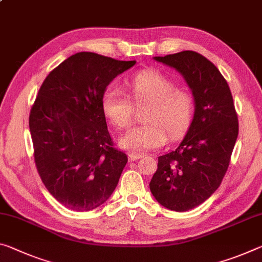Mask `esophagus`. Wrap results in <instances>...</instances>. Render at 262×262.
Masks as SVG:
<instances>
[{"label":"esophagus","mask_w":262,"mask_h":262,"mask_svg":"<svg viewBox=\"0 0 262 262\" xmlns=\"http://www.w3.org/2000/svg\"><path fill=\"white\" fill-rule=\"evenodd\" d=\"M141 157H142V155H140V154H129V155H128V159H129L130 162L138 161L141 159Z\"/></svg>","instance_id":"obj_1"}]
</instances>
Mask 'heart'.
<instances>
[{"instance_id":"b5f03b06","label":"heart","mask_w":262,"mask_h":262,"mask_svg":"<svg viewBox=\"0 0 262 262\" xmlns=\"http://www.w3.org/2000/svg\"><path fill=\"white\" fill-rule=\"evenodd\" d=\"M129 97L135 105H147L143 112L146 123L128 130L120 146L133 152H143L163 146L167 134L176 140L184 134L191 122L193 100L184 90L176 89L172 79L156 70H146L128 81ZM106 118L118 128H126L134 114V106L122 91L106 90L101 99Z\"/></svg>"}]
</instances>
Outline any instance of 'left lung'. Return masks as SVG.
<instances>
[{
    "label": "left lung",
    "instance_id": "left-lung-1",
    "mask_svg": "<svg viewBox=\"0 0 262 262\" xmlns=\"http://www.w3.org/2000/svg\"><path fill=\"white\" fill-rule=\"evenodd\" d=\"M154 59L177 70L194 99L188 133L175 150L159 157L149 188L157 202L183 212L204 203L219 188L230 164L239 123L225 78L194 51Z\"/></svg>",
    "mask_w": 262,
    "mask_h": 262
}]
</instances>
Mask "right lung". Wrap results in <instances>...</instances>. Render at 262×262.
<instances>
[{"instance_id": "1", "label": "right lung", "mask_w": 262, "mask_h": 262, "mask_svg": "<svg viewBox=\"0 0 262 262\" xmlns=\"http://www.w3.org/2000/svg\"><path fill=\"white\" fill-rule=\"evenodd\" d=\"M135 63L78 52L40 86L29 116L35 163L45 188L70 210L97 209L118 185L128 159L114 148L101 99Z\"/></svg>"}]
</instances>
